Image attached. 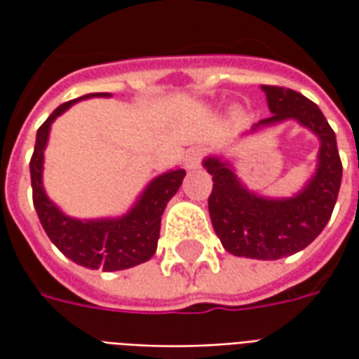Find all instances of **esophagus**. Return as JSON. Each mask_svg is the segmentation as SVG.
I'll list each match as a JSON object with an SVG mask.
<instances>
[{"label":"esophagus","mask_w":359,"mask_h":359,"mask_svg":"<svg viewBox=\"0 0 359 359\" xmlns=\"http://www.w3.org/2000/svg\"><path fill=\"white\" fill-rule=\"evenodd\" d=\"M202 159H203V149L200 148L188 149L187 156H184V167H187V169H198V167L202 165Z\"/></svg>","instance_id":"esophagus-1"}]
</instances>
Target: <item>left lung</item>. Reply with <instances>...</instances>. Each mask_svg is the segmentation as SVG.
I'll return each mask as SVG.
<instances>
[{"label": "left lung", "instance_id": "left-lung-1", "mask_svg": "<svg viewBox=\"0 0 359 359\" xmlns=\"http://www.w3.org/2000/svg\"><path fill=\"white\" fill-rule=\"evenodd\" d=\"M264 92L273 115L256 126L296 118L321 140L319 165L308 187L288 200H265L242 187L217 157H208L203 165L213 175L208 205L211 225L223 248L238 257L280 259L311 244L331 219L339 198L342 163L334 130L316 103L283 86H264Z\"/></svg>", "mask_w": 359, "mask_h": 359}]
</instances>
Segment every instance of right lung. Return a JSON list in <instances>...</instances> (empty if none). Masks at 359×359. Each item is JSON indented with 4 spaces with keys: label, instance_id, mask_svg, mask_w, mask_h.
Masks as SVG:
<instances>
[{
    "label": "right lung",
    "instance_id": "obj_1",
    "mask_svg": "<svg viewBox=\"0 0 359 359\" xmlns=\"http://www.w3.org/2000/svg\"><path fill=\"white\" fill-rule=\"evenodd\" d=\"M105 94H88L82 97ZM76 100L65 102L46 118L38 134L32 159H30V180H32V202L43 231L50 241L57 246L74 264L88 269L121 271L148 262L156 254L161 215L165 205L177 194L187 171H175L159 175L148 184L138 203L121 219L102 221H79L63 215L50 202L42 187L43 148L48 144L50 126L53 118L67 111Z\"/></svg>",
    "mask_w": 359,
    "mask_h": 359
}]
</instances>
